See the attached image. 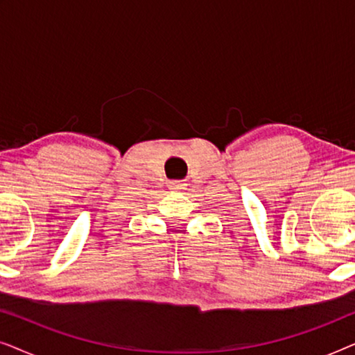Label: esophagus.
I'll return each mask as SVG.
<instances>
[{
	"instance_id": "obj_1",
	"label": "esophagus",
	"mask_w": 355,
	"mask_h": 355,
	"mask_svg": "<svg viewBox=\"0 0 355 355\" xmlns=\"http://www.w3.org/2000/svg\"><path fill=\"white\" fill-rule=\"evenodd\" d=\"M187 184H184L182 181H171L169 182V191L173 192H181V191H186Z\"/></svg>"
}]
</instances>
